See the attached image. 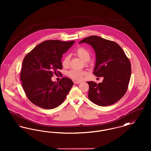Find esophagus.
<instances>
[{"instance_id":"34e87169","label":"esophagus","mask_w":151,"mask_h":151,"mask_svg":"<svg viewBox=\"0 0 151 151\" xmlns=\"http://www.w3.org/2000/svg\"><path fill=\"white\" fill-rule=\"evenodd\" d=\"M73 83H74V84H80L81 82H80V81H73Z\"/></svg>"}]
</instances>
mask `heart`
Masks as SVG:
<instances>
[{
  "instance_id": "obj_1",
  "label": "heart",
  "mask_w": 151,
  "mask_h": 151,
  "mask_svg": "<svg viewBox=\"0 0 151 151\" xmlns=\"http://www.w3.org/2000/svg\"><path fill=\"white\" fill-rule=\"evenodd\" d=\"M75 54L78 56L81 60L84 62H88L91 59V54L89 51L87 50L83 47H79L75 51ZM70 56L67 55L65 56L62 60V65L64 67H67L70 64ZM67 75L68 77L75 80H81L84 75H86V72L83 70H71L67 73Z\"/></svg>"
}]
</instances>
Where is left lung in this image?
<instances>
[{
    "instance_id": "8db88e82",
    "label": "left lung",
    "mask_w": 151,
    "mask_h": 151,
    "mask_svg": "<svg viewBox=\"0 0 151 151\" xmlns=\"http://www.w3.org/2000/svg\"><path fill=\"white\" fill-rule=\"evenodd\" d=\"M82 43L93 47L96 53L93 73L104 78L99 84L87 81L89 99L101 106L115 104L126 93L129 86L131 74L129 58L118 44L99 36L88 37L79 42Z\"/></svg>"
}]
</instances>
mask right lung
<instances>
[{
	"label": "right lung",
	"mask_w": 151,
	"mask_h": 151,
	"mask_svg": "<svg viewBox=\"0 0 151 151\" xmlns=\"http://www.w3.org/2000/svg\"><path fill=\"white\" fill-rule=\"evenodd\" d=\"M74 41H45L36 46L25 57L20 79L28 99L37 106L46 109L59 106L73 85L72 80L63 78L58 83L52 81L54 74L62 69L63 54ZM60 74V73H59Z\"/></svg>",
	"instance_id": "add662e5"
}]
</instances>
